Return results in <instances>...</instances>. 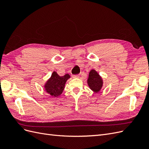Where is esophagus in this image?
I'll list each match as a JSON object with an SVG mask.
<instances>
[{"mask_svg": "<svg viewBox=\"0 0 149 149\" xmlns=\"http://www.w3.org/2000/svg\"><path fill=\"white\" fill-rule=\"evenodd\" d=\"M72 77L74 78H78L79 77V74H74V75H72Z\"/></svg>", "mask_w": 149, "mask_h": 149, "instance_id": "1", "label": "esophagus"}]
</instances>
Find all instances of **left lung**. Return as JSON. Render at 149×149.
I'll list each match as a JSON object with an SVG mask.
<instances>
[{
    "label": "left lung",
    "instance_id": "8db88e82",
    "mask_svg": "<svg viewBox=\"0 0 149 149\" xmlns=\"http://www.w3.org/2000/svg\"><path fill=\"white\" fill-rule=\"evenodd\" d=\"M88 84L90 89L95 93H98L102 87V79L94 70H91L89 72Z\"/></svg>",
    "mask_w": 149,
    "mask_h": 149
}]
</instances>
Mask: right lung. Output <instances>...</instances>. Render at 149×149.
Returning a JSON list of instances; mask_svg holds the SVG:
<instances>
[{
	"instance_id": "add662e5",
	"label": "right lung",
	"mask_w": 149,
	"mask_h": 149,
	"mask_svg": "<svg viewBox=\"0 0 149 149\" xmlns=\"http://www.w3.org/2000/svg\"><path fill=\"white\" fill-rule=\"evenodd\" d=\"M70 78L68 74L60 76L56 72L53 71L51 78H49L45 84V89L47 93L52 96L57 97L62 93L65 88L66 81Z\"/></svg>"
}]
</instances>
